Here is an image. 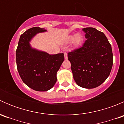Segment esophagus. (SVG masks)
<instances>
[{
  "label": "esophagus",
  "instance_id": "esophagus-1",
  "mask_svg": "<svg viewBox=\"0 0 124 124\" xmlns=\"http://www.w3.org/2000/svg\"><path fill=\"white\" fill-rule=\"evenodd\" d=\"M64 57L65 59H68V54H67V53H66V52L64 53Z\"/></svg>",
  "mask_w": 124,
  "mask_h": 124
}]
</instances>
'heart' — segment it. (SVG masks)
<instances>
[{
  "instance_id": "b5f03b06",
  "label": "heart",
  "mask_w": 124,
  "mask_h": 124,
  "mask_svg": "<svg viewBox=\"0 0 124 124\" xmlns=\"http://www.w3.org/2000/svg\"><path fill=\"white\" fill-rule=\"evenodd\" d=\"M83 40V36L81 34L74 35H70L68 38V42H71L73 41L74 45L75 46H78L82 43Z\"/></svg>"
}]
</instances>
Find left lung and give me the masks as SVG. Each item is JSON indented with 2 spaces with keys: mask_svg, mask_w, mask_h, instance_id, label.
<instances>
[{
  "mask_svg": "<svg viewBox=\"0 0 124 124\" xmlns=\"http://www.w3.org/2000/svg\"><path fill=\"white\" fill-rule=\"evenodd\" d=\"M86 40L82 47L68 53L75 82L92 89L101 85L111 72L113 63L111 45L102 32L93 27L83 29Z\"/></svg>",
  "mask_w": 124,
  "mask_h": 124,
  "instance_id": "obj_1",
  "label": "left lung"
}]
</instances>
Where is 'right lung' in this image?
Returning a JSON list of instances; mask_svg holds the SVG:
<instances>
[{
  "label": "right lung",
  "mask_w": 124,
  "mask_h": 124,
  "mask_svg": "<svg viewBox=\"0 0 124 124\" xmlns=\"http://www.w3.org/2000/svg\"><path fill=\"white\" fill-rule=\"evenodd\" d=\"M46 30L34 27L21 35L16 50V63L23 82L32 89L47 91L57 81L56 74L64 61L63 53L49 54L31 47L29 41L37 33Z\"/></svg>",
  "instance_id": "add662e5"
}]
</instances>
